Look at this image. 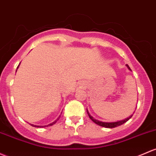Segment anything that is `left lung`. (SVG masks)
Instances as JSON below:
<instances>
[{"label":"left lung","mask_w":156,"mask_h":156,"mask_svg":"<svg viewBox=\"0 0 156 156\" xmlns=\"http://www.w3.org/2000/svg\"><path fill=\"white\" fill-rule=\"evenodd\" d=\"M126 66H127V68L129 69V70H131L130 67H129L127 64H126ZM87 112L88 116H89V117L90 118V119L92 121H93V122H94L95 123L97 124V125H99L100 126H102V127H105V128H108V129H112V128H115V127H117V126L122 125V124H124L125 122H127V121L129 120V119L132 117V115H133V114H132V115H131L130 117L126 118V119H122V120L116 121V122H102V121H99V120H98V119H94V118H93L90 115V114L88 110H87Z\"/></svg>","instance_id":"left-lung-1"}]
</instances>
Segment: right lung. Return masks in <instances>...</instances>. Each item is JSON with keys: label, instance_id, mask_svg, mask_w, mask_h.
<instances>
[{"label": "right lung", "instance_id": "obj_1", "mask_svg": "<svg viewBox=\"0 0 156 156\" xmlns=\"http://www.w3.org/2000/svg\"><path fill=\"white\" fill-rule=\"evenodd\" d=\"M19 68V66L17 67V69ZM16 71H17V70H16ZM60 116H59V117L57 118V119H56V120H55L53 122H51V123H50V124H48V125H47V126H35V125H33V124H31V126H34V127H37V128H43V127H47V126H52V125H54V124H55L56 123V122L57 120H58L59 119H60Z\"/></svg>", "mask_w": 156, "mask_h": 156}]
</instances>
